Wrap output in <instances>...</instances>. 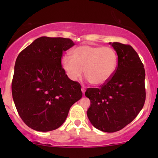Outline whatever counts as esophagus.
<instances>
[{
    "label": "esophagus",
    "mask_w": 158,
    "mask_h": 158,
    "mask_svg": "<svg viewBox=\"0 0 158 158\" xmlns=\"http://www.w3.org/2000/svg\"><path fill=\"white\" fill-rule=\"evenodd\" d=\"M85 88H86L85 86H84V85L82 86V92H83V94H84V93H85Z\"/></svg>",
    "instance_id": "34e87169"
}]
</instances>
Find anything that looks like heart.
<instances>
[{"instance_id":"b5f03b06","label":"heart","mask_w":158,"mask_h":158,"mask_svg":"<svg viewBox=\"0 0 158 158\" xmlns=\"http://www.w3.org/2000/svg\"><path fill=\"white\" fill-rule=\"evenodd\" d=\"M118 64L117 54L109 47L81 45L72 51V57L64 55L61 66L71 81H77L84 73L96 85H104L111 78Z\"/></svg>"}]
</instances>
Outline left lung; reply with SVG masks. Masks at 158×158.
Wrapping results in <instances>:
<instances>
[{
	"mask_svg": "<svg viewBox=\"0 0 158 158\" xmlns=\"http://www.w3.org/2000/svg\"><path fill=\"white\" fill-rule=\"evenodd\" d=\"M118 55L116 70L99 88H90L85 95L90 101L88 119L105 132L119 131L137 117L146 98L144 65L133 47L119 42L109 43Z\"/></svg>",
	"mask_w": 158,
	"mask_h": 158,
	"instance_id": "left-lung-1",
	"label": "left lung"
}]
</instances>
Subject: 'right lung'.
Masks as SVG:
<instances>
[{
	"label": "right lung",
	"instance_id": "obj_1",
	"mask_svg": "<svg viewBox=\"0 0 158 158\" xmlns=\"http://www.w3.org/2000/svg\"><path fill=\"white\" fill-rule=\"evenodd\" d=\"M74 45L70 39L42 36L17 57L13 99L21 119L32 129L59 128L70 107L82 98L81 85L71 81L61 66L63 52Z\"/></svg>",
	"mask_w": 158,
	"mask_h": 158
}]
</instances>
